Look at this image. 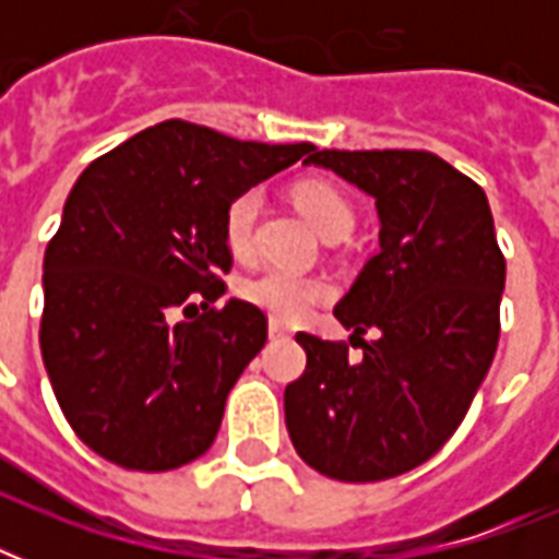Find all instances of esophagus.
<instances>
[{"label": "esophagus", "mask_w": 559, "mask_h": 559, "mask_svg": "<svg viewBox=\"0 0 559 559\" xmlns=\"http://www.w3.org/2000/svg\"><path fill=\"white\" fill-rule=\"evenodd\" d=\"M289 331L284 328L281 322H275V319H270V340H287Z\"/></svg>", "instance_id": "obj_1"}]
</instances>
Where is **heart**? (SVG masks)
Listing matches in <instances>:
<instances>
[{"mask_svg": "<svg viewBox=\"0 0 559 559\" xmlns=\"http://www.w3.org/2000/svg\"><path fill=\"white\" fill-rule=\"evenodd\" d=\"M261 191L258 188H243L231 197L223 214V237H226L228 252L246 261L254 252V228H258V214H261ZM298 209L313 223L324 237L333 231H350L354 226V209L340 191L328 182H301L296 188ZM240 296L249 305L261 307L275 319V322L296 324L301 322L310 307L322 305L331 298V287L322 278L305 275V272L270 270L258 272L249 281L240 284Z\"/></svg>", "mask_w": 559, "mask_h": 559, "instance_id": "obj_1", "label": "heart"}]
</instances>
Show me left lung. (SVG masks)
<instances>
[{
	"label": "left lung",
	"mask_w": 559,
	"mask_h": 559,
	"mask_svg": "<svg viewBox=\"0 0 559 559\" xmlns=\"http://www.w3.org/2000/svg\"><path fill=\"white\" fill-rule=\"evenodd\" d=\"M371 193L380 252L333 316L345 342L298 333L307 368L284 391L293 447L322 476L382 481L429 461L467 415L499 345L504 254L485 191L426 151H313Z\"/></svg>",
	"instance_id": "1"
}]
</instances>
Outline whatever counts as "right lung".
<instances>
[{
	"mask_svg": "<svg viewBox=\"0 0 559 559\" xmlns=\"http://www.w3.org/2000/svg\"><path fill=\"white\" fill-rule=\"evenodd\" d=\"M313 151L170 118L78 177L46 246L39 350L66 420L100 459L165 473L214 443L266 342L261 307L214 305L231 270L223 214Z\"/></svg>",
	"mask_w": 559,
	"mask_h": 559,
	"instance_id": "1",
	"label": "right lung"
}]
</instances>
